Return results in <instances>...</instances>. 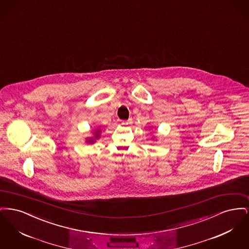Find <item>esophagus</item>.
<instances>
[{"instance_id": "obj_1", "label": "esophagus", "mask_w": 249, "mask_h": 249, "mask_svg": "<svg viewBox=\"0 0 249 249\" xmlns=\"http://www.w3.org/2000/svg\"><path fill=\"white\" fill-rule=\"evenodd\" d=\"M131 123H132V119H129L128 120H125V121L122 122L123 125H129V124H131Z\"/></svg>"}]
</instances>
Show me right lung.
I'll use <instances>...</instances> for the list:
<instances>
[{"instance_id":"obj_1","label":"right lung","mask_w":249,"mask_h":249,"mask_svg":"<svg viewBox=\"0 0 249 249\" xmlns=\"http://www.w3.org/2000/svg\"><path fill=\"white\" fill-rule=\"evenodd\" d=\"M100 132H101V130H97L96 131H94V137L89 138L87 140V142H89V143H93L95 142V140H97L100 137Z\"/></svg>"}]
</instances>
